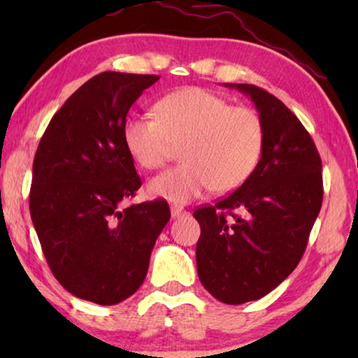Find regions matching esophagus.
<instances>
[{
  "mask_svg": "<svg viewBox=\"0 0 358 358\" xmlns=\"http://www.w3.org/2000/svg\"><path fill=\"white\" fill-rule=\"evenodd\" d=\"M185 213H187V212H185L182 207H178V205H173V207H171V217H173V218H179Z\"/></svg>",
  "mask_w": 358,
  "mask_h": 358,
  "instance_id": "obj_1",
  "label": "esophagus"
}]
</instances>
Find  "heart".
<instances>
[{
    "mask_svg": "<svg viewBox=\"0 0 358 358\" xmlns=\"http://www.w3.org/2000/svg\"><path fill=\"white\" fill-rule=\"evenodd\" d=\"M155 110L156 117L130 114L122 129L127 150L145 169L163 168L180 145L182 164L151 179V195L185 203L210 187L231 192L251 178L266 141L261 115L251 107L189 86L161 97Z\"/></svg>",
    "mask_w": 358,
    "mask_h": 358,
    "instance_id": "obj_1",
    "label": "heart"
}]
</instances>
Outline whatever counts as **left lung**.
Listing matches in <instances>:
<instances>
[{"mask_svg": "<svg viewBox=\"0 0 358 358\" xmlns=\"http://www.w3.org/2000/svg\"><path fill=\"white\" fill-rule=\"evenodd\" d=\"M251 97L266 141L246 182L194 212L200 224L199 278L227 305L259 300L280 285L303 257L322 203V164L315 141L275 96L231 85Z\"/></svg>", "mask_w": 358, "mask_h": 358, "instance_id": "1", "label": "left lung"}]
</instances>
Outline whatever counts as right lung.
I'll return each mask as SVG.
<instances>
[{
    "label": "right lung",
    "instance_id": "right-lung-1",
    "mask_svg": "<svg viewBox=\"0 0 358 358\" xmlns=\"http://www.w3.org/2000/svg\"><path fill=\"white\" fill-rule=\"evenodd\" d=\"M158 80L117 71L91 78L52 117L34 158L29 208L43 256L65 290L97 305L138 290L171 218L166 200L122 207L141 185L122 129Z\"/></svg>",
    "mask_w": 358,
    "mask_h": 358
}]
</instances>
